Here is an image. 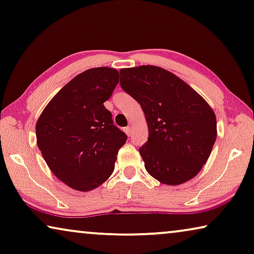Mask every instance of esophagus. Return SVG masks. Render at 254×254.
I'll list each match as a JSON object with an SVG mask.
<instances>
[{
  "label": "esophagus",
  "instance_id": "1",
  "mask_svg": "<svg viewBox=\"0 0 254 254\" xmlns=\"http://www.w3.org/2000/svg\"><path fill=\"white\" fill-rule=\"evenodd\" d=\"M124 132H126V133L128 135V137H130V135L132 134V127H124Z\"/></svg>",
  "mask_w": 254,
  "mask_h": 254
}]
</instances>
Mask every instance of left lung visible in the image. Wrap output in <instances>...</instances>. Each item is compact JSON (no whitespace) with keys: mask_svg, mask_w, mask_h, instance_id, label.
<instances>
[{"mask_svg":"<svg viewBox=\"0 0 254 254\" xmlns=\"http://www.w3.org/2000/svg\"><path fill=\"white\" fill-rule=\"evenodd\" d=\"M120 84L141 106L148 140L139 148L149 175L177 186L206 163L217 139L214 112L194 89L157 66L120 70Z\"/></svg>","mask_w":254,"mask_h":254,"instance_id":"obj_1","label":"left lung"}]
</instances>
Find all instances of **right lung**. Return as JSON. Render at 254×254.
Masks as SVG:
<instances>
[{"label": "right lung", "mask_w": 254, "mask_h": 254, "mask_svg": "<svg viewBox=\"0 0 254 254\" xmlns=\"http://www.w3.org/2000/svg\"><path fill=\"white\" fill-rule=\"evenodd\" d=\"M119 79L114 68L83 71L52 98L37 120V146L44 161L60 181L76 190H92L111 177L127 139L104 105Z\"/></svg>", "instance_id": "right-lung-1"}]
</instances>
